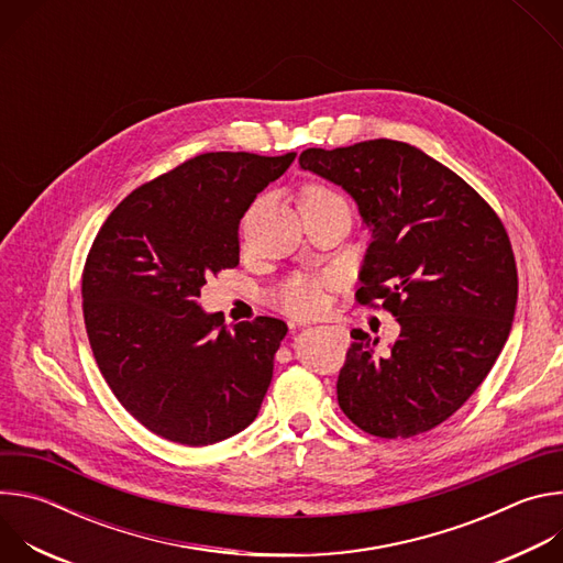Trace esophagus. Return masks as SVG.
<instances>
[{
  "label": "esophagus",
  "instance_id": "34e87169",
  "mask_svg": "<svg viewBox=\"0 0 563 563\" xmlns=\"http://www.w3.org/2000/svg\"><path fill=\"white\" fill-rule=\"evenodd\" d=\"M332 330H334V328H332ZM336 334H343V330H339V328H336Z\"/></svg>",
  "mask_w": 563,
  "mask_h": 563
}]
</instances>
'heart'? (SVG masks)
<instances>
[{
  "instance_id": "1",
  "label": "heart",
  "mask_w": 563,
  "mask_h": 563,
  "mask_svg": "<svg viewBox=\"0 0 563 563\" xmlns=\"http://www.w3.org/2000/svg\"><path fill=\"white\" fill-rule=\"evenodd\" d=\"M334 196L332 191H328L325 187L318 185H309L302 196H300V205L305 202H313V200H323ZM272 302L294 316H311L320 309V302H323V296H320V283L305 278V276H294L287 278L285 283H280L274 291H272Z\"/></svg>"
}]
</instances>
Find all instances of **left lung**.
I'll return each mask as SVG.
<instances>
[{
	"mask_svg": "<svg viewBox=\"0 0 563 563\" xmlns=\"http://www.w3.org/2000/svg\"><path fill=\"white\" fill-rule=\"evenodd\" d=\"M298 165L358 205L372 243L356 298L380 300L400 325L385 352L352 330L339 406L367 434H423L465 404L508 341L517 265L506 227L463 178L408 142L307 148Z\"/></svg>",
	"mask_w": 563,
	"mask_h": 563,
	"instance_id": "obj_1",
	"label": "left lung"
}]
</instances>
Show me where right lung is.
<instances>
[{"label": "right lung", "instance_id": "1", "mask_svg": "<svg viewBox=\"0 0 563 563\" xmlns=\"http://www.w3.org/2000/svg\"><path fill=\"white\" fill-rule=\"evenodd\" d=\"M296 153L216 151L131 191L98 231L82 274V309L98 367L124 410L180 445H211L261 410L278 318L229 332L198 298L207 278L238 265V224Z\"/></svg>", "mask_w": 563, "mask_h": 563}]
</instances>
